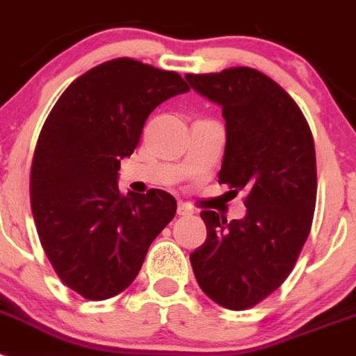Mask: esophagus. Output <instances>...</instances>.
<instances>
[{"label":"esophagus","instance_id":"34e87169","mask_svg":"<svg viewBox=\"0 0 356 356\" xmlns=\"http://www.w3.org/2000/svg\"><path fill=\"white\" fill-rule=\"evenodd\" d=\"M191 213H194L191 207L185 205V203H178V216H191Z\"/></svg>","mask_w":356,"mask_h":356}]
</instances>
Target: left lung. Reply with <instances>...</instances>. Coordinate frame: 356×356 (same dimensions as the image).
<instances>
[{
  "mask_svg": "<svg viewBox=\"0 0 356 356\" xmlns=\"http://www.w3.org/2000/svg\"><path fill=\"white\" fill-rule=\"evenodd\" d=\"M185 78L222 108L219 184L248 194L242 219L201 212L207 241L191 253V266L210 300L244 310L284 284L310 234L317 194L312 131L294 99L257 69Z\"/></svg>",
  "mask_w": 356,
  "mask_h": 356,
  "instance_id": "obj_1",
  "label": "left lung"
}]
</instances>
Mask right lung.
Wrapping results in <instances>:
<instances>
[{"instance_id":"obj_1","label":"right lung","mask_w":356,"mask_h":356,"mask_svg":"<svg viewBox=\"0 0 356 356\" xmlns=\"http://www.w3.org/2000/svg\"><path fill=\"white\" fill-rule=\"evenodd\" d=\"M178 72L115 58L72 81L49 112L31 162L40 244L58 278L92 301L131 285L176 213L171 194L119 193L121 160L160 103L188 92Z\"/></svg>"}]
</instances>
